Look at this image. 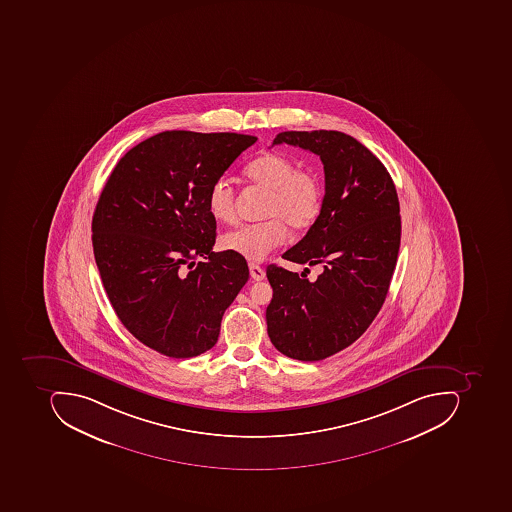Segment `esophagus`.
Segmentation results:
<instances>
[{
    "label": "esophagus",
    "mask_w": 512,
    "mask_h": 512,
    "mask_svg": "<svg viewBox=\"0 0 512 512\" xmlns=\"http://www.w3.org/2000/svg\"><path fill=\"white\" fill-rule=\"evenodd\" d=\"M249 272H251V277L254 278L255 281L263 280V278L266 277V272H264V269L258 266V264H249Z\"/></svg>",
    "instance_id": "obj_1"
}]
</instances>
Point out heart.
<instances>
[{
	"mask_svg": "<svg viewBox=\"0 0 512 512\" xmlns=\"http://www.w3.org/2000/svg\"><path fill=\"white\" fill-rule=\"evenodd\" d=\"M244 178L269 192L260 223L241 224L221 237V248L249 261H263L288 237L289 224L303 231L314 223L323 203V186L315 172L297 169L291 158L264 152L244 167ZM208 209L221 223H232L237 215L235 191L228 181H215L208 194Z\"/></svg>",
	"mask_w": 512,
	"mask_h": 512,
	"instance_id": "b5f03b06",
	"label": "heart"
}]
</instances>
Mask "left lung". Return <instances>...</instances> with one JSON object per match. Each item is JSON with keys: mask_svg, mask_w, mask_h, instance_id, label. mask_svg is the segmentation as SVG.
I'll list each match as a JSON object with an SVG mask.
<instances>
[{"mask_svg": "<svg viewBox=\"0 0 512 512\" xmlns=\"http://www.w3.org/2000/svg\"><path fill=\"white\" fill-rule=\"evenodd\" d=\"M283 143L314 152L324 167L320 215L283 258L323 264V272L309 281L268 266V334L286 357L318 361L351 346L385 303L400 249V204L386 167L351 135L281 132L272 146Z\"/></svg>", "mask_w": 512, "mask_h": 512, "instance_id": "left-lung-1", "label": "left lung"}]
</instances>
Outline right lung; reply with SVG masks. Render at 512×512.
<instances>
[{
	"label": "right lung",
	"mask_w": 512,
	"mask_h": 512,
	"mask_svg": "<svg viewBox=\"0 0 512 512\" xmlns=\"http://www.w3.org/2000/svg\"><path fill=\"white\" fill-rule=\"evenodd\" d=\"M255 141L161 132L132 147L101 192L92 244L107 297L124 328L166 357L209 351L248 281L243 257L212 251L217 221L208 194Z\"/></svg>",
	"instance_id": "obj_1"
}]
</instances>
